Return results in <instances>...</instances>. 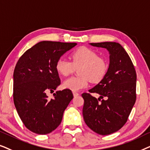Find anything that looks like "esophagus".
I'll return each mask as SVG.
<instances>
[{
	"instance_id": "obj_1",
	"label": "esophagus",
	"mask_w": 150,
	"mask_h": 150,
	"mask_svg": "<svg viewBox=\"0 0 150 150\" xmlns=\"http://www.w3.org/2000/svg\"><path fill=\"white\" fill-rule=\"evenodd\" d=\"M73 95H74V97H77V96H78V95H79V93H77V92H75V91H74V92H73Z\"/></svg>"
}]
</instances>
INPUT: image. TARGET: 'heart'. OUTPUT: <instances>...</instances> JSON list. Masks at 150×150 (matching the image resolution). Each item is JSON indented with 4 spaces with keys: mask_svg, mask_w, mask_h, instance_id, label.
Returning a JSON list of instances; mask_svg holds the SVG:
<instances>
[{
    "mask_svg": "<svg viewBox=\"0 0 150 150\" xmlns=\"http://www.w3.org/2000/svg\"><path fill=\"white\" fill-rule=\"evenodd\" d=\"M72 62L60 57L55 64L57 73L63 76H68L78 70L79 77H72L66 79L63 87L72 91H78L88 86L89 81L99 83L104 78L108 70V62L106 58L99 56L97 52L87 47H81L71 54Z\"/></svg>",
    "mask_w": 150,
    "mask_h": 150,
    "instance_id": "heart-1",
    "label": "heart"
}]
</instances>
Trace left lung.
I'll use <instances>...</instances> for the list:
<instances>
[{
	"label": "left lung",
	"instance_id": "8db88e82",
	"mask_svg": "<svg viewBox=\"0 0 150 150\" xmlns=\"http://www.w3.org/2000/svg\"><path fill=\"white\" fill-rule=\"evenodd\" d=\"M91 45L109 51L110 64L104 78L89 90L90 93L81 95L84 99L83 117L92 130L108 135L127 122L137 98V73L130 57L120 44L105 42ZM91 93H97L100 97L97 100Z\"/></svg>",
	"mask_w": 150,
	"mask_h": 150
}]
</instances>
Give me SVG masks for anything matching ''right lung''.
<instances>
[{
  "instance_id": "1",
  "label": "right lung",
  "mask_w": 150,
  "mask_h": 150,
  "mask_svg": "<svg viewBox=\"0 0 150 150\" xmlns=\"http://www.w3.org/2000/svg\"><path fill=\"white\" fill-rule=\"evenodd\" d=\"M75 42L42 41L20 57L13 72V102L20 118L30 131L47 134L59 126L64 112L73 98L64 89L49 99L47 93L60 84L55 69L64 53L76 46Z\"/></svg>"
}]
</instances>
